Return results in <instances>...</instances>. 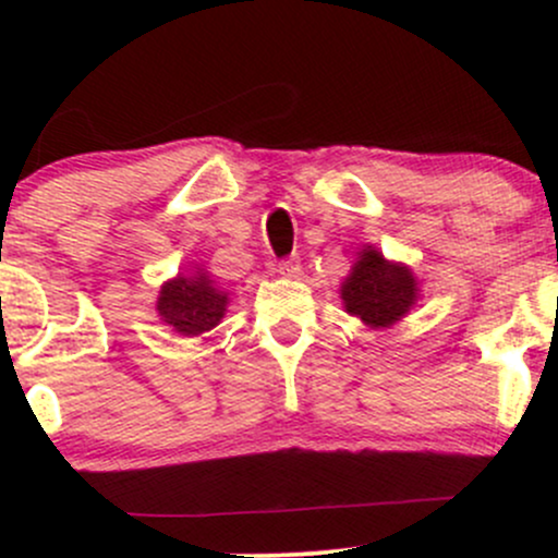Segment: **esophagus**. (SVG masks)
<instances>
[{"label": "esophagus", "mask_w": 558, "mask_h": 558, "mask_svg": "<svg viewBox=\"0 0 558 558\" xmlns=\"http://www.w3.org/2000/svg\"><path fill=\"white\" fill-rule=\"evenodd\" d=\"M278 272L283 275V278H299V275H301V262H299V257L280 259V262H278Z\"/></svg>", "instance_id": "1"}]
</instances>
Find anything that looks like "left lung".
I'll list each match as a JSON object with an SVG mask.
<instances>
[{"label": "left lung", "mask_w": 558, "mask_h": 558, "mask_svg": "<svg viewBox=\"0 0 558 558\" xmlns=\"http://www.w3.org/2000/svg\"><path fill=\"white\" fill-rule=\"evenodd\" d=\"M420 296V283L401 262H390L375 246H364L341 286L349 315L369 328H390L409 315Z\"/></svg>", "instance_id": "8db88e82"}]
</instances>
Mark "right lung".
I'll return each instance as SVG.
<instances>
[{"label":"right lung","instance_id":"1","mask_svg":"<svg viewBox=\"0 0 558 558\" xmlns=\"http://www.w3.org/2000/svg\"><path fill=\"white\" fill-rule=\"evenodd\" d=\"M228 291H222L204 270L178 275L159 288L157 312L162 323L181 336H202L226 317Z\"/></svg>","mask_w":558,"mask_h":558}]
</instances>
